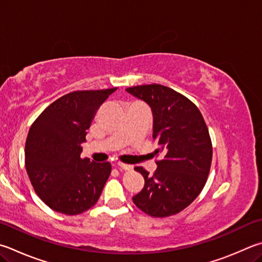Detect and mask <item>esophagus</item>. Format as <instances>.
Returning <instances> with one entry per match:
<instances>
[{
  "mask_svg": "<svg viewBox=\"0 0 262 262\" xmlns=\"http://www.w3.org/2000/svg\"><path fill=\"white\" fill-rule=\"evenodd\" d=\"M118 167L120 169H125V170H129V169H133V166L130 165H127V164H123V163H118Z\"/></svg>",
  "mask_w": 262,
  "mask_h": 262,
  "instance_id": "obj_1",
  "label": "esophagus"
}]
</instances>
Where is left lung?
<instances>
[{"instance_id":"obj_1","label":"left lung","mask_w":262,"mask_h":262,"mask_svg":"<svg viewBox=\"0 0 262 262\" xmlns=\"http://www.w3.org/2000/svg\"><path fill=\"white\" fill-rule=\"evenodd\" d=\"M128 93L149 104L154 116V140L158 167L154 175L135 167L144 187L133 197L141 211L166 217L188 207L204 188L212 163V142L198 107L172 88L161 84L135 85Z\"/></svg>"}]
</instances>
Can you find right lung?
Segmentation results:
<instances>
[{
	"mask_svg": "<svg viewBox=\"0 0 262 262\" xmlns=\"http://www.w3.org/2000/svg\"><path fill=\"white\" fill-rule=\"evenodd\" d=\"M116 90L66 94L32 123L25 145L26 170L34 191L51 210L77 215L97 203L111 164L82 159L81 144L98 107Z\"/></svg>",
	"mask_w": 262,
	"mask_h": 262,
	"instance_id": "1",
	"label": "right lung"
}]
</instances>
